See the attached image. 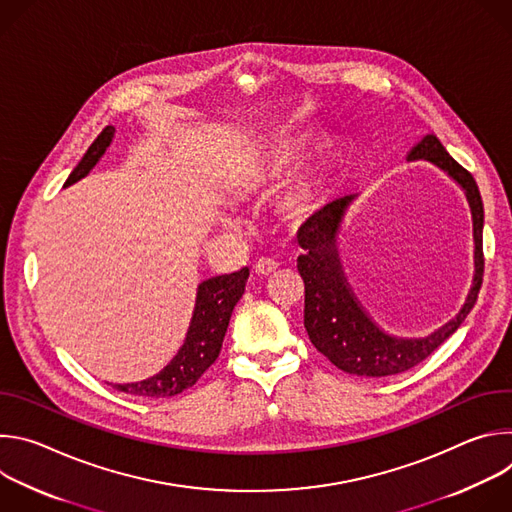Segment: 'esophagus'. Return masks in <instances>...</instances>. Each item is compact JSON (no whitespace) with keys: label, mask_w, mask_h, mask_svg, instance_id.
<instances>
[{"label":"esophagus","mask_w":512,"mask_h":512,"mask_svg":"<svg viewBox=\"0 0 512 512\" xmlns=\"http://www.w3.org/2000/svg\"><path fill=\"white\" fill-rule=\"evenodd\" d=\"M277 267H279V263L275 259H259L253 269L257 275H271Z\"/></svg>","instance_id":"34e87169"}]
</instances>
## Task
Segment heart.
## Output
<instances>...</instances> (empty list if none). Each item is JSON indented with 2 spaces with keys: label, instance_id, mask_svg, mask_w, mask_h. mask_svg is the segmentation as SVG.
<instances>
[{
  "label": "heart",
  "instance_id": "obj_1",
  "mask_svg": "<svg viewBox=\"0 0 512 512\" xmlns=\"http://www.w3.org/2000/svg\"><path fill=\"white\" fill-rule=\"evenodd\" d=\"M300 141H273L251 156L229 178V192L237 200L267 196L298 156ZM294 164V163H293ZM336 164V145L328 135L318 137L287 174L275 202L279 223L302 229L320 212Z\"/></svg>",
  "mask_w": 512,
  "mask_h": 512
}]
</instances>
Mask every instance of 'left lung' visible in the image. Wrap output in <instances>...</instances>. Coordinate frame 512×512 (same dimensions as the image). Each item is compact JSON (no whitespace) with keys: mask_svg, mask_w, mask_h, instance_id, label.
I'll return each instance as SVG.
<instances>
[{"mask_svg":"<svg viewBox=\"0 0 512 512\" xmlns=\"http://www.w3.org/2000/svg\"><path fill=\"white\" fill-rule=\"evenodd\" d=\"M425 160L446 172L466 194L474 227V279L460 312L442 328L423 338L387 334L362 308L344 275L338 235L356 194L326 204L304 227L298 243V271L306 283L304 326L312 344L340 371L356 377H389L405 373L442 346L466 320L476 304L484 273L482 227L484 206L476 180L464 170L433 133H427L407 152V162Z\"/></svg>","mask_w":512,"mask_h":512,"instance_id":"1","label":"left lung"}]
</instances>
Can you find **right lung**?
I'll return each instance as SVG.
<instances>
[{
  "label": "right lung",
  "instance_id": "obj_1",
  "mask_svg": "<svg viewBox=\"0 0 512 512\" xmlns=\"http://www.w3.org/2000/svg\"><path fill=\"white\" fill-rule=\"evenodd\" d=\"M115 127L107 125L99 137L91 143V148L79 162V166L70 172L64 188L83 180L103 158L107 148L113 141ZM249 279V269L243 267L241 271L229 275H216L202 281L196 289V304L192 312V320L186 332V340L176 352V356L166 364V367L150 377L137 383L113 385L117 391L137 397H150V399H164L182 393L184 389L192 387L202 373L216 360L221 352L223 338L229 328L231 314L237 302L245 294V283Z\"/></svg>",
  "mask_w": 512,
  "mask_h": 512
}]
</instances>
